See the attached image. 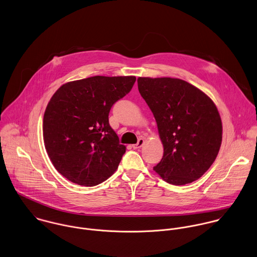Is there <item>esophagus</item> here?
Instances as JSON below:
<instances>
[{
	"instance_id": "34e87169",
	"label": "esophagus",
	"mask_w": 257,
	"mask_h": 257,
	"mask_svg": "<svg viewBox=\"0 0 257 257\" xmlns=\"http://www.w3.org/2000/svg\"><path fill=\"white\" fill-rule=\"evenodd\" d=\"M144 143H145L144 139L140 138V139L138 140V143H137V144H134V145H132V147H133V149H139V148H141V147L144 145Z\"/></svg>"
}]
</instances>
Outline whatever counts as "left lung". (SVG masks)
Wrapping results in <instances>:
<instances>
[{
	"mask_svg": "<svg viewBox=\"0 0 257 257\" xmlns=\"http://www.w3.org/2000/svg\"><path fill=\"white\" fill-rule=\"evenodd\" d=\"M137 81L164 147L155 172L175 186L197 181L212 165L221 145L222 124L215 104L179 78L138 77Z\"/></svg>",
	"mask_w": 257,
	"mask_h": 257,
	"instance_id": "obj_1",
	"label": "left lung"
}]
</instances>
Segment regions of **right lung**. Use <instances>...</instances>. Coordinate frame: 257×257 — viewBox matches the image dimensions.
<instances>
[{
    "label": "right lung",
    "instance_id": "add662e5",
    "mask_svg": "<svg viewBox=\"0 0 257 257\" xmlns=\"http://www.w3.org/2000/svg\"><path fill=\"white\" fill-rule=\"evenodd\" d=\"M135 81V76L97 75L69 81L52 95L44 115V142L52 165L67 180L93 187L117 170L126 147L108 115Z\"/></svg>",
    "mask_w": 257,
    "mask_h": 257
}]
</instances>
